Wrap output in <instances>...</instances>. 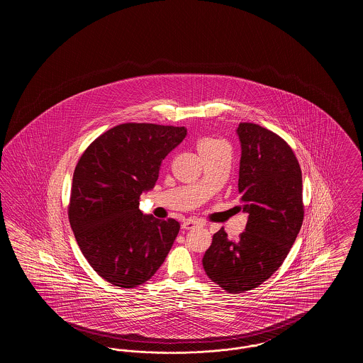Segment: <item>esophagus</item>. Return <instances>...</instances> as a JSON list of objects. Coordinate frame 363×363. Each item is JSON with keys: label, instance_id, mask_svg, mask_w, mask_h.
Wrapping results in <instances>:
<instances>
[{"label": "esophagus", "instance_id": "1", "mask_svg": "<svg viewBox=\"0 0 363 363\" xmlns=\"http://www.w3.org/2000/svg\"><path fill=\"white\" fill-rule=\"evenodd\" d=\"M200 225L199 220H196V219H186V220L182 223V228H184V230H190V228H193L194 225Z\"/></svg>", "mask_w": 363, "mask_h": 363}]
</instances>
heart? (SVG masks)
<instances>
[{
  "label": "heart",
  "mask_w": 363,
  "mask_h": 363,
  "mask_svg": "<svg viewBox=\"0 0 363 363\" xmlns=\"http://www.w3.org/2000/svg\"><path fill=\"white\" fill-rule=\"evenodd\" d=\"M218 144H220V143H219V141H216V140L204 138V140H201V141L197 144V150H199V152H200V151H203V150H208V148L215 147V145H218Z\"/></svg>",
  "instance_id": "1"
}]
</instances>
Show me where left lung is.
Returning a JSON list of instances; mask_svg holds the SVG:
<instances>
[{"label": "left lung", "mask_w": 363, "mask_h": 363, "mask_svg": "<svg viewBox=\"0 0 363 363\" xmlns=\"http://www.w3.org/2000/svg\"><path fill=\"white\" fill-rule=\"evenodd\" d=\"M237 135L247 223L237 241L222 227L203 257L208 277L233 294L256 289L277 272L303 222L302 173L290 145L257 123L242 122Z\"/></svg>", "instance_id": "obj_1"}]
</instances>
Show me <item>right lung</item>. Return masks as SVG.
<instances>
[{
	"instance_id": "add662e5",
	"label": "right lung",
	"mask_w": 363,
	"mask_h": 363,
	"mask_svg": "<svg viewBox=\"0 0 363 363\" xmlns=\"http://www.w3.org/2000/svg\"><path fill=\"white\" fill-rule=\"evenodd\" d=\"M186 136L184 126L122 123L96 138L80 157L72 179L69 223L94 271L132 289L155 275L179 231L138 209L154 189L162 160Z\"/></svg>"
}]
</instances>
